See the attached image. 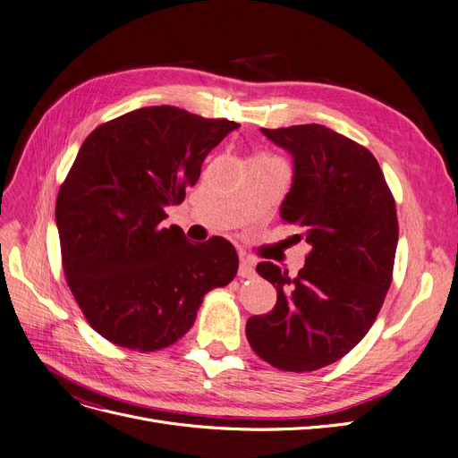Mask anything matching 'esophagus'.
<instances>
[{
	"mask_svg": "<svg viewBox=\"0 0 458 458\" xmlns=\"http://www.w3.org/2000/svg\"><path fill=\"white\" fill-rule=\"evenodd\" d=\"M237 275H240L242 278H252V276L256 275L252 260H249V258H242V264H240V271H237Z\"/></svg>",
	"mask_w": 458,
	"mask_h": 458,
	"instance_id": "1",
	"label": "esophagus"
}]
</instances>
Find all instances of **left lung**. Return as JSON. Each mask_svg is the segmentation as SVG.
Masks as SVG:
<instances>
[{
	"mask_svg": "<svg viewBox=\"0 0 458 458\" xmlns=\"http://www.w3.org/2000/svg\"><path fill=\"white\" fill-rule=\"evenodd\" d=\"M293 161L281 218L310 245L295 276L271 262L256 266L276 288L266 316L247 322L252 350L269 365L309 372L360 343L391 286L399 223L374 155L324 125L260 129Z\"/></svg>",
	"mask_w": 458,
	"mask_h": 458,
	"instance_id": "1",
	"label": "left lung"
}]
</instances>
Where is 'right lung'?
Returning <instances> with one entry per match:
<instances>
[{
	"mask_svg": "<svg viewBox=\"0 0 458 458\" xmlns=\"http://www.w3.org/2000/svg\"><path fill=\"white\" fill-rule=\"evenodd\" d=\"M237 127L163 105L119 115L84 140L59 187L55 225L67 284L106 341L163 350L192 327L204 295L235 276L230 242L192 245L180 226L158 225Z\"/></svg>",
	"mask_w": 458,
	"mask_h": 458,
	"instance_id": "1",
	"label": "right lung"
}]
</instances>
